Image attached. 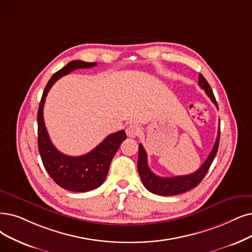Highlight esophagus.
Returning a JSON list of instances; mask_svg holds the SVG:
<instances>
[{"label": "esophagus", "instance_id": "1", "mask_svg": "<svg viewBox=\"0 0 252 252\" xmlns=\"http://www.w3.org/2000/svg\"><path fill=\"white\" fill-rule=\"evenodd\" d=\"M126 133L129 137H136L140 133V128L137 125H129L126 129Z\"/></svg>", "mask_w": 252, "mask_h": 252}]
</instances>
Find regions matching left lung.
<instances>
[{"instance_id":"8db88e82","label":"left lung","mask_w":252,"mask_h":252,"mask_svg":"<svg viewBox=\"0 0 252 252\" xmlns=\"http://www.w3.org/2000/svg\"><path fill=\"white\" fill-rule=\"evenodd\" d=\"M198 86L203 90H205V92L211 99V101H212L218 108V104H217V101L215 99V96L213 94L212 89H211L209 83L207 82L206 78L202 74L198 75ZM219 139H220V125H219L218 134L216 137V142L214 144V147H213L212 151H211V153L208 156V158L206 159L205 162L202 164V166H200L196 170V172H194L192 174L185 175V176L172 177V178L158 177L149 168L147 153H146L143 145L139 144L137 169H138V174L140 176V179H142V181H143L144 186L150 191V192H152L154 194H158V195H162V196L177 195L180 193H184L190 189H193L200 183V181L205 178L211 164H212L213 160L216 156L217 151H218Z\"/></svg>"}]
</instances>
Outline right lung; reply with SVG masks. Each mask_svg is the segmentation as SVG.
Masks as SVG:
<instances>
[{"label":"right lung","mask_w":252,"mask_h":252,"mask_svg":"<svg viewBox=\"0 0 252 252\" xmlns=\"http://www.w3.org/2000/svg\"><path fill=\"white\" fill-rule=\"evenodd\" d=\"M96 65V63L75 60L60 69L48 80L38 108V150L43 165L48 175L59 186L74 192H87L96 189L104 182L110 162L120 145L126 139V133L124 130H120L109 134L91 152L83 156L65 155L56 149L49 138L43 119V105L48 91L59 78L75 69L91 68Z\"/></svg>","instance_id":"1"}]
</instances>
